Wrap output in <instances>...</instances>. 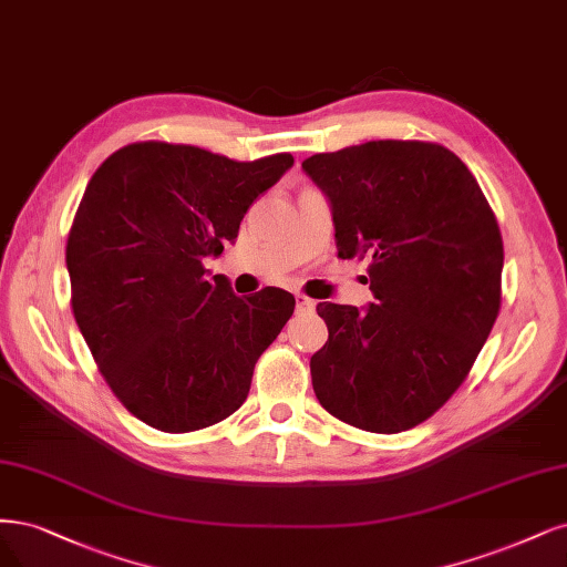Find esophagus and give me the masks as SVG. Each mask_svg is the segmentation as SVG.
<instances>
[{
    "mask_svg": "<svg viewBox=\"0 0 567 567\" xmlns=\"http://www.w3.org/2000/svg\"><path fill=\"white\" fill-rule=\"evenodd\" d=\"M296 309L298 311H311V309H315V300H309V298H305V296H300V292H298V296H296Z\"/></svg>",
    "mask_w": 567,
    "mask_h": 567,
    "instance_id": "obj_1",
    "label": "esophagus"
}]
</instances>
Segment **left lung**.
<instances>
[{
    "label": "left lung",
    "mask_w": 567,
    "mask_h": 567,
    "mask_svg": "<svg viewBox=\"0 0 567 567\" xmlns=\"http://www.w3.org/2000/svg\"><path fill=\"white\" fill-rule=\"evenodd\" d=\"M333 208L340 258L368 260L378 305L319 302L309 361L330 415L375 434L432 417L470 375L502 305L504 246L472 171L447 147L370 141L302 162Z\"/></svg>",
    "instance_id": "obj_1"
}]
</instances>
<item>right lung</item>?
I'll return each mask as SVG.
<instances>
[{
    "label": "right lung",
    "instance_id": "obj_1",
    "mask_svg": "<svg viewBox=\"0 0 567 567\" xmlns=\"http://www.w3.org/2000/svg\"><path fill=\"white\" fill-rule=\"evenodd\" d=\"M290 166L288 152L237 162L143 141L110 154L86 185L65 246L70 305L114 396L159 432H197L239 410L292 315L290 292L237 298L204 267Z\"/></svg>",
    "mask_w": 567,
    "mask_h": 567
}]
</instances>
